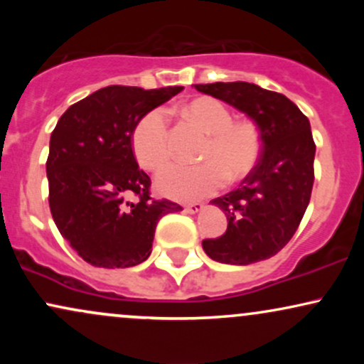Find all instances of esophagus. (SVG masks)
Instances as JSON below:
<instances>
[{"instance_id": "34e87169", "label": "esophagus", "mask_w": 364, "mask_h": 364, "mask_svg": "<svg viewBox=\"0 0 364 364\" xmlns=\"http://www.w3.org/2000/svg\"><path fill=\"white\" fill-rule=\"evenodd\" d=\"M202 210H203L202 203H190V205L185 207V212H188V214H198V212Z\"/></svg>"}]
</instances>
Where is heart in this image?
Masks as SVG:
<instances>
[{
	"instance_id": "b5f03b06",
	"label": "heart",
	"mask_w": 364,
	"mask_h": 364,
	"mask_svg": "<svg viewBox=\"0 0 364 364\" xmlns=\"http://www.w3.org/2000/svg\"><path fill=\"white\" fill-rule=\"evenodd\" d=\"M185 114L208 133L200 164H169L157 174L161 193L176 200H196L215 193L225 179L237 181L260 161V128L250 119L232 121L220 101L200 97L188 102ZM132 149L141 168L156 171L169 159V121L161 107L145 112L132 132Z\"/></svg>"
}]
</instances>
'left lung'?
I'll return each instance as SVG.
<instances>
[{
    "mask_svg": "<svg viewBox=\"0 0 364 364\" xmlns=\"http://www.w3.org/2000/svg\"><path fill=\"white\" fill-rule=\"evenodd\" d=\"M195 89L228 102L260 128L258 164L237 190L212 200L228 217L220 237L203 240L212 260L250 265L274 257L289 243L310 203L315 161L310 121L279 92L248 82H215Z\"/></svg>",
    "mask_w": 364,
    "mask_h": 364,
    "instance_id": "obj_1",
    "label": "left lung"
}]
</instances>
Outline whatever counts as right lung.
Returning <instances> with one entry per match:
<instances>
[{
  "label": "right lung",
  "mask_w": 364,
  "mask_h": 364,
  "mask_svg": "<svg viewBox=\"0 0 364 364\" xmlns=\"http://www.w3.org/2000/svg\"><path fill=\"white\" fill-rule=\"evenodd\" d=\"M181 90L104 87L70 106L53 129L49 208L61 236L90 265L127 269L145 262L159 219L183 210L150 198V178L132 149L136 121Z\"/></svg>",
  "instance_id": "1"
}]
</instances>
